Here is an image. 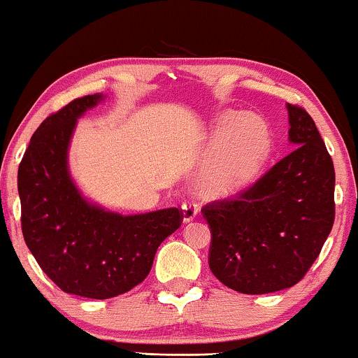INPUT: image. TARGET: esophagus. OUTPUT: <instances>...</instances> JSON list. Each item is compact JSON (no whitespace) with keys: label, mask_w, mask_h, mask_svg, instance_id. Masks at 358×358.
I'll list each match as a JSON object with an SVG mask.
<instances>
[{"label":"esophagus","mask_w":358,"mask_h":358,"mask_svg":"<svg viewBox=\"0 0 358 358\" xmlns=\"http://www.w3.org/2000/svg\"><path fill=\"white\" fill-rule=\"evenodd\" d=\"M198 204L194 201H186V203L181 204V215H183V222H191L196 215H198Z\"/></svg>","instance_id":"34e87169"}]
</instances>
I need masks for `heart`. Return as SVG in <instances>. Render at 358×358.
<instances>
[{
    "instance_id": "1",
    "label": "heart",
    "mask_w": 358,
    "mask_h": 358,
    "mask_svg": "<svg viewBox=\"0 0 358 358\" xmlns=\"http://www.w3.org/2000/svg\"><path fill=\"white\" fill-rule=\"evenodd\" d=\"M269 152L268 129L258 118H231L209 149L210 193L231 196L245 189L259 177Z\"/></svg>"
}]
</instances>
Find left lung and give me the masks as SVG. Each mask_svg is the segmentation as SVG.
Masks as SVG:
<instances>
[{"label": "left lung", "mask_w": 358, "mask_h": 358, "mask_svg": "<svg viewBox=\"0 0 358 358\" xmlns=\"http://www.w3.org/2000/svg\"><path fill=\"white\" fill-rule=\"evenodd\" d=\"M295 149L235 198L206 204L209 268L224 285L261 295L289 289L318 258L334 224V164L313 118L287 103Z\"/></svg>", "instance_id": "1"}]
</instances>
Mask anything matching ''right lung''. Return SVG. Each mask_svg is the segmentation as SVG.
Masks as SVG:
<instances>
[{"instance_id": "right-lung-1", "label": "right lung", "mask_w": 358, "mask_h": 358, "mask_svg": "<svg viewBox=\"0 0 358 358\" xmlns=\"http://www.w3.org/2000/svg\"><path fill=\"white\" fill-rule=\"evenodd\" d=\"M103 99H74L35 131L19 164L21 227L30 253L66 294L112 299L148 278L159 245L181 225L177 208L110 213L83 198L68 170L78 118Z\"/></svg>"}]
</instances>
